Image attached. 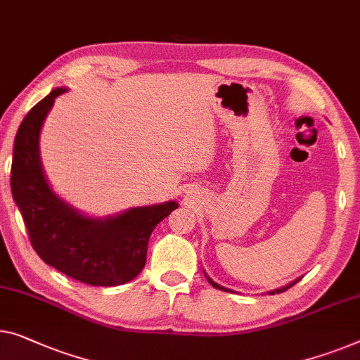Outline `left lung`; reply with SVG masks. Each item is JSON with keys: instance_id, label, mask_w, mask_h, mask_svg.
<instances>
[{"instance_id": "8db88e82", "label": "left lung", "mask_w": 360, "mask_h": 360, "mask_svg": "<svg viewBox=\"0 0 360 360\" xmlns=\"http://www.w3.org/2000/svg\"><path fill=\"white\" fill-rule=\"evenodd\" d=\"M202 273H205V278L207 279V283H210L212 288H216V289H219V290H226V292H236V290H232V289H227V288H224V285H221V284H217V283H214V281H212L210 276L206 274V271L202 269ZM300 281V278H297V279H294L292 283H289V284H285V285H283V288H278V289H273V290H268L266 294H271V295H274V294H281V292H284V290H288L289 288H292L294 284H297Z\"/></svg>"}]
</instances>
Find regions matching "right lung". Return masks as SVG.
Here are the masks:
<instances>
[{
	"label": "right lung",
	"mask_w": 360,
	"mask_h": 360,
	"mask_svg": "<svg viewBox=\"0 0 360 360\" xmlns=\"http://www.w3.org/2000/svg\"><path fill=\"white\" fill-rule=\"evenodd\" d=\"M66 91L68 87H56L41 98L15 133L13 200L22 214L30 243L46 264L84 284L113 288L141 273L150 233L179 202L170 200L98 217L56 195L41 165L40 131L55 98Z\"/></svg>",
	"instance_id": "obj_1"
}]
</instances>
